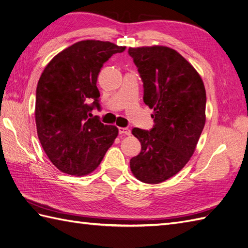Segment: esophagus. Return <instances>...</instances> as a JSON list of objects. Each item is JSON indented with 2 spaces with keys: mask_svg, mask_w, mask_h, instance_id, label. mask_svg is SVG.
Here are the masks:
<instances>
[{
  "mask_svg": "<svg viewBox=\"0 0 248 248\" xmlns=\"http://www.w3.org/2000/svg\"><path fill=\"white\" fill-rule=\"evenodd\" d=\"M119 133L120 135H125V136H130L131 131L127 127H119Z\"/></svg>",
  "mask_w": 248,
  "mask_h": 248,
  "instance_id": "esophagus-1",
  "label": "esophagus"
}]
</instances>
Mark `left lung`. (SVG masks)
Wrapping results in <instances>:
<instances>
[{"mask_svg":"<svg viewBox=\"0 0 248 248\" xmlns=\"http://www.w3.org/2000/svg\"><path fill=\"white\" fill-rule=\"evenodd\" d=\"M128 53L155 121L150 131L132 129L142 150L130 159V170L140 182L159 184L182 170L196 149L205 124L204 84L188 60L169 46H138Z\"/></svg>","mask_w":248,"mask_h":248,"instance_id":"1","label":"left lung"}]
</instances>
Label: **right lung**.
<instances>
[{"mask_svg":"<svg viewBox=\"0 0 248 248\" xmlns=\"http://www.w3.org/2000/svg\"><path fill=\"white\" fill-rule=\"evenodd\" d=\"M124 50L110 42L81 41L59 52L42 73L35 101L37 136L62 172L92 173L118 137V127L91 118V111L100 108L97 78L103 63Z\"/></svg>","mask_w":248,"mask_h":248,"instance_id":"right-lung-1","label":"right lung"}]
</instances>
